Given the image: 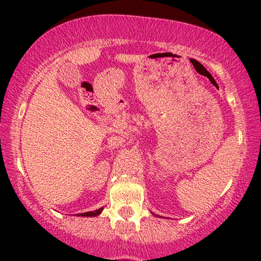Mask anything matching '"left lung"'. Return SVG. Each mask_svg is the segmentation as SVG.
Instances as JSON below:
<instances>
[{
	"label": "left lung",
	"mask_w": 261,
	"mask_h": 261,
	"mask_svg": "<svg viewBox=\"0 0 261 261\" xmlns=\"http://www.w3.org/2000/svg\"><path fill=\"white\" fill-rule=\"evenodd\" d=\"M152 214H153V213H152ZM153 215H154V214H153ZM155 216H156V215H155Z\"/></svg>",
	"instance_id": "left-lung-1"
}]
</instances>
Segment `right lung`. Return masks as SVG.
<instances>
[{
	"label": "right lung",
	"instance_id": "1",
	"mask_svg": "<svg viewBox=\"0 0 261 261\" xmlns=\"http://www.w3.org/2000/svg\"><path fill=\"white\" fill-rule=\"evenodd\" d=\"M103 210V206L102 208H99L97 210H94V212H88V213H82V214H77V216H85V217H95V216H98L99 214L102 213Z\"/></svg>",
	"mask_w": 261,
	"mask_h": 261
}]
</instances>
